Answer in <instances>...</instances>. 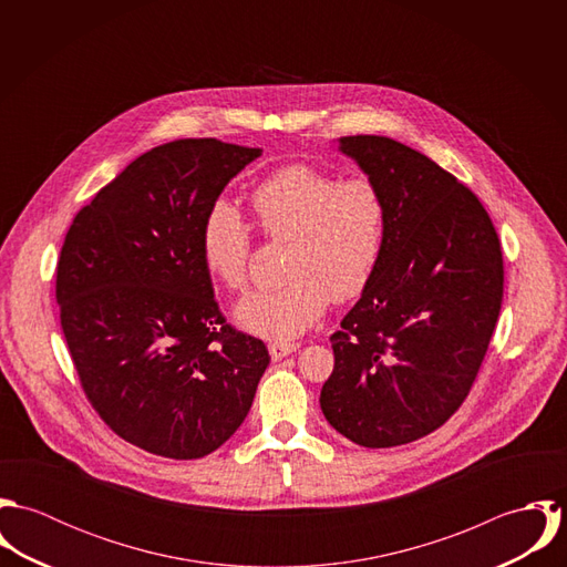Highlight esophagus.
Instances as JSON below:
<instances>
[{
  "label": "esophagus",
  "instance_id": "obj_1",
  "mask_svg": "<svg viewBox=\"0 0 567 567\" xmlns=\"http://www.w3.org/2000/svg\"><path fill=\"white\" fill-rule=\"evenodd\" d=\"M299 349V342H284V340H272L268 344V351H270V358L272 360H281L286 355H290L292 351Z\"/></svg>",
  "mask_w": 567,
  "mask_h": 567
}]
</instances>
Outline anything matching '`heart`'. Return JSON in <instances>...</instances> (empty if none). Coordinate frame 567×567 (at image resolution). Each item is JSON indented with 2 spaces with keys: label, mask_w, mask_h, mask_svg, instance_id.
I'll use <instances>...</instances> for the list:
<instances>
[{
  "label": "heart",
  "mask_w": 567,
  "mask_h": 567,
  "mask_svg": "<svg viewBox=\"0 0 567 567\" xmlns=\"http://www.w3.org/2000/svg\"><path fill=\"white\" fill-rule=\"evenodd\" d=\"M250 205L270 240H290V281L240 301L236 321L244 329L288 340L317 323L331 299L342 303L367 290L389 231V203L373 178H340L310 163H292L268 174L252 189ZM200 255L209 275L229 290L248 286L252 240L229 203H216L207 212Z\"/></svg>",
  "instance_id": "heart-1"
}]
</instances>
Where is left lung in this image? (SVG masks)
<instances>
[{"label": "left lung", "mask_w": 567, "mask_h": 567, "mask_svg": "<svg viewBox=\"0 0 567 567\" xmlns=\"http://www.w3.org/2000/svg\"><path fill=\"white\" fill-rule=\"evenodd\" d=\"M389 203L382 261L331 333L324 419L364 447L441 427L465 402L502 308L504 261L478 196L454 174L380 135L340 137Z\"/></svg>", "instance_id": "left-lung-1"}]
</instances>
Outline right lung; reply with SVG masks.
Here are the masks:
<instances>
[{
  "label": "right lung",
  "instance_id": "add662e5",
  "mask_svg": "<svg viewBox=\"0 0 567 567\" xmlns=\"http://www.w3.org/2000/svg\"><path fill=\"white\" fill-rule=\"evenodd\" d=\"M259 148L176 140L126 165L76 214L56 266L61 327L100 419L176 461L218 450L270 355L223 317L200 229Z\"/></svg>",
  "mask_w": 567,
  "mask_h": 567
}]
</instances>
